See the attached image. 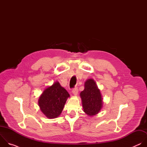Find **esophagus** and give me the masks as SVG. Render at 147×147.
Here are the masks:
<instances>
[{
    "mask_svg": "<svg viewBox=\"0 0 147 147\" xmlns=\"http://www.w3.org/2000/svg\"><path fill=\"white\" fill-rule=\"evenodd\" d=\"M72 93L74 95L76 96L78 94V88L76 87V88H74L73 90H72Z\"/></svg>",
    "mask_w": 147,
    "mask_h": 147,
    "instance_id": "esophagus-1",
    "label": "esophagus"
}]
</instances>
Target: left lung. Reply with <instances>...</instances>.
Segmentation results:
<instances>
[{
	"instance_id": "obj_1",
	"label": "left lung",
	"mask_w": 147,
	"mask_h": 147,
	"mask_svg": "<svg viewBox=\"0 0 147 147\" xmlns=\"http://www.w3.org/2000/svg\"><path fill=\"white\" fill-rule=\"evenodd\" d=\"M83 111L90 116L97 115L103 107V98L95 81L92 78L87 80L84 90L80 92Z\"/></svg>"
}]
</instances>
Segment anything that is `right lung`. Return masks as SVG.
I'll use <instances>...</instances> for the list:
<instances>
[{"label":"right lung","instance_id":"right-lung-1","mask_svg":"<svg viewBox=\"0 0 147 147\" xmlns=\"http://www.w3.org/2000/svg\"><path fill=\"white\" fill-rule=\"evenodd\" d=\"M70 95L59 82H53L51 86L46 88L39 96L38 105L42 113L48 119L58 117Z\"/></svg>","mask_w":147,"mask_h":147}]
</instances>
